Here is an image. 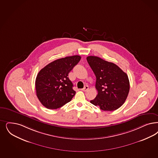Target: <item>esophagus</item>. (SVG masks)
<instances>
[{
	"label": "esophagus",
	"mask_w": 158,
	"mask_h": 158,
	"mask_svg": "<svg viewBox=\"0 0 158 158\" xmlns=\"http://www.w3.org/2000/svg\"><path fill=\"white\" fill-rule=\"evenodd\" d=\"M89 90V86H85L83 89H82V91L83 92H87V90Z\"/></svg>",
	"instance_id": "esophagus-1"
}]
</instances>
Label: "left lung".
<instances>
[{"label": "left lung", "mask_w": 158, "mask_h": 158, "mask_svg": "<svg viewBox=\"0 0 158 158\" xmlns=\"http://www.w3.org/2000/svg\"><path fill=\"white\" fill-rule=\"evenodd\" d=\"M87 62L96 77L98 94L90 101L103 111H114L124 103L130 91L128 75L114 63L95 56H89Z\"/></svg>", "instance_id": "left-lung-1"}]
</instances>
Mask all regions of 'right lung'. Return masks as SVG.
Returning a JSON list of instances; mask_svg holds the SVG:
<instances>
[{"instance_id": "obj_1", "label": "right lung", "mask_w": 158, "mask_h": 158, "mask_svg": "<svg viewBox=\"0 0 158 158\" xmlns=\"http://www.w3.org/2000/svg\"><path fill=\"white\" fill-rule=\"evenodd\" d=\"M81 56L73 55L49 63L38 72L35 90L38 100L46 108L56 109L69 102L76 92L68 74L80 61Z\"/></svg>"}]
</instances>
